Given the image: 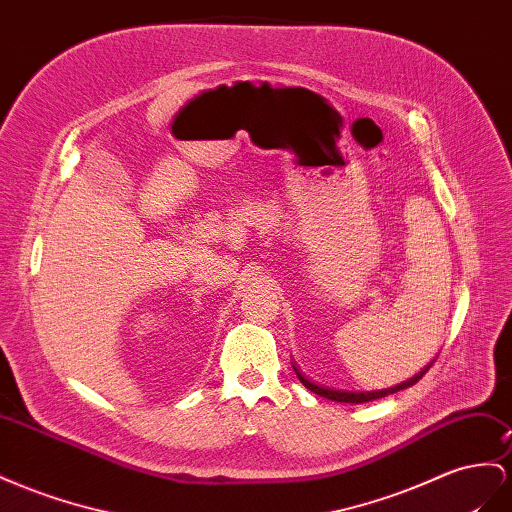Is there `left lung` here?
Wrapping results in <instances>:
<instances>
[{
  "label": "left lung",
  "instance_id": "left-lung-1",
  "mask_svg": "<svg viewBox=\"0 0 512 512\" xmlns=\"http://www.w3.org/2000/svg\"><path fill=\"white\" fill-rule=\"evenodd\" d=\"M295 368V366H293ZM431 368V364H428L426 368H422L418 375H413L411 379H407V381H403V383H398V385H394V388H388V390H377V392H349V390H334V388H323V385H316V383H312V381H308L306 377L301 375V372L295 368V372H297V379L306 385V388L310 390V392H314V394H319V396H323V398H327V400H336V403H353V405H359V403H368V400H377V398H383V396H388V394H394V392H400V390H405V388H411L413 383H418L424 375H426V370Z\"/></svg>",
  "mask_w": 512,
  "mask_h": 512
}]
</instances>
